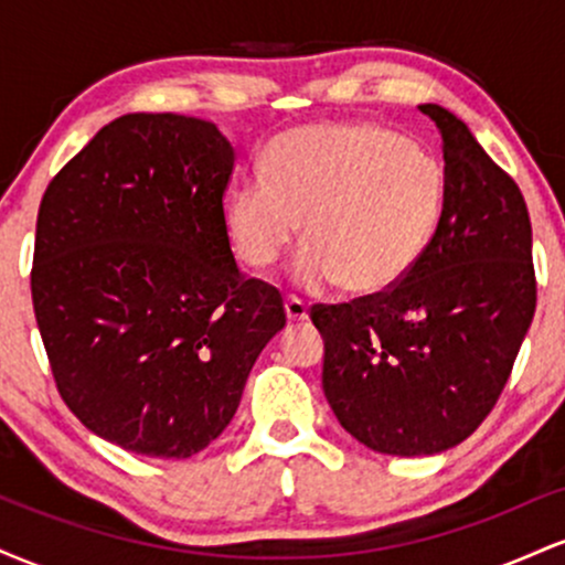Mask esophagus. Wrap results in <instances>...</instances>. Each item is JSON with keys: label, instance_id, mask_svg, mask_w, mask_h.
Wrapping results in <instances>:
<instances>
[{"label": "esophagus", "instance_id": "1", "mask_svg": "<svg viewBox=\"0 0 565 565\" xmlns=\"http://www.w3.org/2000/svg\"><path fill=\"white\" fill-rule=\"evenodd\" d=\"M284 310H287V319L291 323L308 319V305H305V300H300L297 295H287V300H284Z\"/></svg>", "mask_w": 565, "mask_h": 565}]
</instances>
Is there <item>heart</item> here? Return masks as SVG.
I'll return each mask as SVG.
<instances>
[{
  "instance_id": "1",
  "label": "heart",
  "mask_w": 565,
  "mask_h": 565,
  "mask_svg": "<svg viewBox=\"0 0 565 565\" xmlns=\"http://www.w3.org/2000/svg\"><path fill=\"white\" fill-rule=\"evenodd\" d=\"M444 204V167L377 125H316L278 135L263 174L225 201V231L246 268H270L300 233L302 287L353 295L398 284L419 260Z\"/></svg>"
}]
</instances>
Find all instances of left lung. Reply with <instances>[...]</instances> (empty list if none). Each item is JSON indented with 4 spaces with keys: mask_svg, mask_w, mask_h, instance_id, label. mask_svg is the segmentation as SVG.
I'll return each instance as SVG.
<instances>
[{
    "mask_svg": "<svg viewBox=\"0 0 565 565\" xmlns=\"http://www.w3.org/2000/svg\"><path fill=\"white\" fill-rule=\"evenodd\" d=\"M440 129L444 210L391 289L310 308L323 337V395L355 440L419 457L462 444L497 406L536 310L521 188L465 121L425 103Z\"/></svg>",
    "mask_w": 565,
    "mask_h": 565,
    "instance_id": "1",
    "label": "left lung"
}]
</instances>
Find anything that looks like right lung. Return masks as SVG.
<instances>
[{
	"instance_id": "right-lung-1",
	"label": "right lung",
	"mask_w": 565,
	"mask_h": 565,
	"mask_svg": "<svg viewBox=\"0 0 565 565\" xmlns=\"http://www.w3.org/2000/svg\"><path fill=\"white\" fill-rule=\"evenodd\" d=\"M233 167L212 121L127 114L39 204L31 300L55 387L127 451L185 459L210 446L287 323L281 291L233 260Z\"/></svg>"
}]
</instances>
